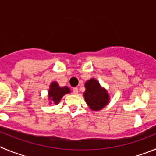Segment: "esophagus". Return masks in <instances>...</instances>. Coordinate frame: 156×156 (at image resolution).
Wrapping results in <instances>:
<instances>
[{
	"label": "esophagus",
	"mask_w": 156,
	"mask_h": 156,
	"mask_svg": "<svg viewBox=\"0 0 156 156\" xmlns=\"http://www.w3.org/2000/svg\"><path fill=\"white\" fill-rule=\"evenodd\" d=\"M73 93L75 94H77L78 93V88H73Z\"/></svg>",
	"instance_id": "obj_1"
}]
</instances>
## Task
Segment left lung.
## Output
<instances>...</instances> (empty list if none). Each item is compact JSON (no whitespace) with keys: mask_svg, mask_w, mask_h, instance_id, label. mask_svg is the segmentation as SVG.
<instances>
[{"mask_svg":"<svg viewBox=\"0 0 156 156\" xmlns=\"http://www.w3.org/2000/svg\"><path fill=\"white\" fill-rule=\"evenodd\" d=\"M84 92L85 102L93 111L102 109L109 102V94L104 88H101L99 82L94 78H91L85 84Z\"/></svg>","mask_w":156,"mask_h":156,"instance_id":"left-lung-1","label":"left lung"}]
</instances>
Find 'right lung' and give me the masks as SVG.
<instances>
[{
  "instance_id": "right-lung-1",
  "label": "right lung",
  "mask_w": 156,
  "mask_h": 156,
  "mask_svg": "<svg viewBox=\"0 0 156 156\" xmlns=\"http://www.w3.org/2000/svg\"><path fill=\"white\" fill-rule=\"evenodd\" d=\"M70 92H71V90L68 87H60L58 85V82L53 81L51 84L48 91V99L51 100L50 104H51L52 102L55 103V105L58 104L62 97Z\"/></svg>"
}]
</instances>
